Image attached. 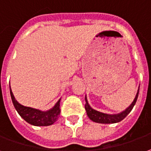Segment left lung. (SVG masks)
I'll use <instances>...</instances> for the list:
<instances>
[{"label": "left lung", "instance_id": "8db88e82", "mask_svg": "<svg viewBox=\"0 0 151 151\" xmlns=\"http://www.w3.org/2000/svg\"><path fill=\"white\" fill-rule=\"evenodd\" d=\"M138 92H139V87L137 89V94L135 96L134 101L132 102V104L129 106L127 109H125V110L122 111L120 113L117 114H107V113H101L99 111H96L93 109L90 105H89L87 97L85 96V109H86L87 115L92 122H96V123H101V124H113V123H117L121 122L125 118V116L128 115L129 113L131 112V110L134 108V104L137 101V96H138Z\"/></svg>", "mask_w": 151, "mask_h": 151}]
</instances>
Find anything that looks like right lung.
Masks as SVG:
<instances>
[{
	"mask_svg": "<svg viewBox=\"0 0 151 151\" xmlns=\"http://www.w3.org/2000/svg\"><path fill=\"white\" fill-rule=\"evenodd\" d=\"M9 89H10L11 99L13 101L14 108L16 109L17 113L23 119L29 124L35 126H47L54 124L58 120L60 114V100L55 104V106L47 111H41L39 109H33L30 107H26L24 105L19 104L16 99L14 97V94L11 90L10 84H9Z\"/></svg>",
	"mask_w": 151,
	"mask_h": 151,
	"instance_id": "right-lung-1",
	"label": "right lung"
}]
</instances>
